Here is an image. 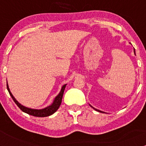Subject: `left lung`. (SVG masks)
<instances>
[{"label": "left lung", "mask_w": 146, "mask_h": 146, "mask_svg": "<svg viewBox=\"0 0 146 146\" xmlns=\"http://www.w3.org/2000/svg\"><path fill=\"white\" fill-rule=\"evenodd\" d=\"M134 53H135V49H134ZM135 54H136V53H135ZM92 108H93V109H94V110H96V111H99V112H102V113H104V112H103V111H100V110H96V109H95V108H94V107H92Z\"/></svg>", "instance_id": "8db88e82"}]
</instances>
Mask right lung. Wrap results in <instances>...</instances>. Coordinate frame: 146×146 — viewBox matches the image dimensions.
Here are the masks:
<instances>
[{
    "label": "right lung",
    "instance_id": "1",
    "mask_svg": "<svg viewBox=\"0 0 146 146\" xmlns=\"http://www.w3.org/2000/svg\"><path fill=\"white\" fill-rule=\"evenodd\" d=\"M66 85H64V86L61 88V90L60 92V93L56 97V98L54 99V102L52 103V104L48 107H46L44 109H42V110H33V109H29L27 108V107H24L22 104H20V103L18 102L15 100V98L13 97V95H12V93L10 92L9 88H8V85L7 84V89H8V92H9V94L11 96V98H13V101L15 102L16 104L17 105V107L23 111L27 113V114H29V115L34 116V117H48V116L51 115V114H54L55 111H57V110L58 109V107H60L61 104V101H62V98L63 95H64V90L65 88H66Z\"/></svg>",
    "mask_w": 146,
    "mask_h": 146
}]
</instances>
